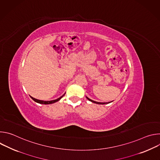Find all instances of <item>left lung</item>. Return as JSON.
Listing matches in <instances>:
<instances>
[{
  "instance_id": "1",
  "label": "left lung",
  "mask_w": 160,
  "mask_h": 160,
  "mask_svg": "<svg viewBox=\"0 0 160 160\" xmlns=\"http://www.w3.org/2000/svg\"><path fill=\"white\" fill-rule=\"evenodd\" d=\"M86 98H87L88 101H91L92 102H94V103H96V104H109V103L112 102V101H111V102H96V101H93V100H92V99H89L88 98H87V96H86Z\"/></svg>"
}]
</instances>
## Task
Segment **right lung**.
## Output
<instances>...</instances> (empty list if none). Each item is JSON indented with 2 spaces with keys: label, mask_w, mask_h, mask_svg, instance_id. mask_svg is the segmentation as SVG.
I'll use <instances>...</instances> for the list:
<instances>
[{
  "label": "right lung",
  "mask_w": 160,
  "mask_h": 160,
  "mask_svg": "<svg viewBox=\"0 0 160 160\" xmlns=\"http://www.w3.org/2000/svg\"><path fill=\"white\" fill-rule=\"evenodd\" d=\"M64 95H62V96H61L60 98H58V99H55V100H52V101H42V100H39V99H35V98H33V97H32V96H30V98L35 101V102H37V103H39V104H52V103H54V102H58V101H59L63 96H64Z\"/></svg>",
  "instance_id": "right-lung-1"
}]
</instances>
